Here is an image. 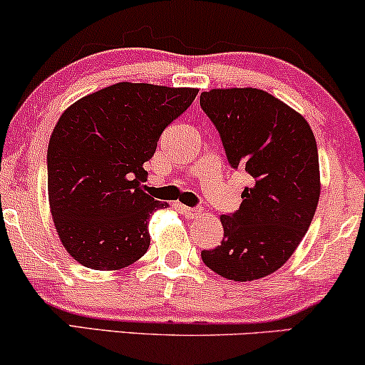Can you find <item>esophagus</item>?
Wrapping results in <instances>:
<instances>
[{"label": "esophagus", "instance_id": "obj_1", "mask_svg": "<svg viewBox=\"0 0 365 365\" xmlns=\"http://www.w3.org/2000/svg\"><path fill=\"white\" fill-rule=\"evenodd\" d=\"M178 210L181 211V213H182L184 217H186V218H196V217H200V210H196V208H190V206L179 205V206H178Z\"/></svg>", "mask_w": 365, "mask_h": 365}]
</instances>
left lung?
Returning <instances> with one entry per match:
<instances>
[{
    "instance_id": "obj_1",
    "label": "left lung",
    "mask_w": 365,
    "mask_h": 365,
    "mask_svg": "<svg viewBox=\"0 0 365 365\" xmlns=\"http://www.w3.org/2000/svg\"><path fill=\"white\" fill-rule=\"evenodd\" d=\"M200 105L232 168L250 175L240 208L220 217L222 245L201 259L230 281H255L282 267L312 225L322 191L317 140L303 115L262 89H211Z\"/></svg>"
}]
</instances>
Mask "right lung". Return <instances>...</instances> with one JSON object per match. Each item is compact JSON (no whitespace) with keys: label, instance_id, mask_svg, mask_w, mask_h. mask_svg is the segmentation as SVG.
Masks as SVG:
<instances>
[{"label":"right lung","instance_id":"1","mask_svg":"<svg viewBox=\"0 0 365 365\" xmlns=\"http://www.w3.org/2000/svg\"><path fill=\"white\" fill-rule=\"evenodd\" d=\"M196 94L116 83L61 115L47 150L48 205L62 245L84 267L118 271L147 252L148 218L169 205L145 192L143 164Z\"/></svg>","mask_w":365,"mask_h":365}]
</instances>
